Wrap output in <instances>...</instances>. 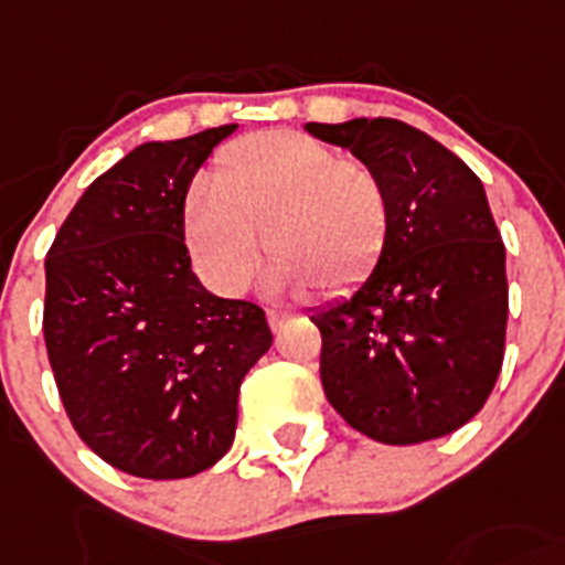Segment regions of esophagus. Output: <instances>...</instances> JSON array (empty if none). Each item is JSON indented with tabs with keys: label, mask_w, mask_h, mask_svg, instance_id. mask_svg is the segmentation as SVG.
<instances>
[{
	"label": "esophagus",
	"mask_w": 565,
	"mask_h": 565,
	"mask_svg": "<svg viewBox=\"0 0 565 565\" xmlns=\"http://www.w3.org/2000/svg\"><path fill=\"white\" fill-rule=\"evenodd\" d=\"M289 318H292V312H287V309H267V323L273 331H281Z\"/></svg>",
	"instance_id": "obj_1"
}]
</instances>
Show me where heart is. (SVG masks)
Returning <instances> with one entry per match:
<instances>
[{"instance_id": "obj_1", "label": "heart", "mask_w": 565, "mask_h": 565, "mask_svg": "<svg viewBox=\"0 0 565 565\" xmlns=\"http://www.w3.org/2000/svg\"><path fill=\"white\" fill-rule=\"evenodd\" d=\"M265 225L267 284L342 292L379 265L393 225L382 178L295 130H265L223 152L211 181L189 189L183 236L194 265L223 292L250 278Z\"/></svg>"}]
</instances>
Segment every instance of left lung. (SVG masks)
<instances>
[{"instance_id":"left-lung-1","label":"left lung","mask_w":565,"mask_h":565,"mask_svg":"<svg viewBox=\"0 0 565 565\" xmlns=\"http://www.w3.org/2000/svg\"><path fill=\"white\" fill-rule=\"evenodd\" d=\"M307 130L367 163L393 205L387 247L365 284L312 315L326 398L387 446L451 435L484 407L504 360V242L482 181L398 119Z\"/></svg>"}]
</instances>
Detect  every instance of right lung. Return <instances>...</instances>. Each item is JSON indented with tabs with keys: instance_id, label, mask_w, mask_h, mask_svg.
Listing matches in <instances>:
<instances>
[{
	"instance_id": "add662e5",
	"label": "right lung",
	"mask_w": 565,
	"mask_h": 565,
	"mask_svg": "<svg viewBox=\"0 0 565 565\" xmlns=\"http://www.w3.org/2000/svg\"><path fill=\"white\" fill-rule=\"evenodd\" d=\"M236 125L147 141L97 178L46 253L44 340L68 420L141 479H183L231 449L245 373L273 345L265 309L192 273L183 203Z\"/></svg>"
}]
</instances>
